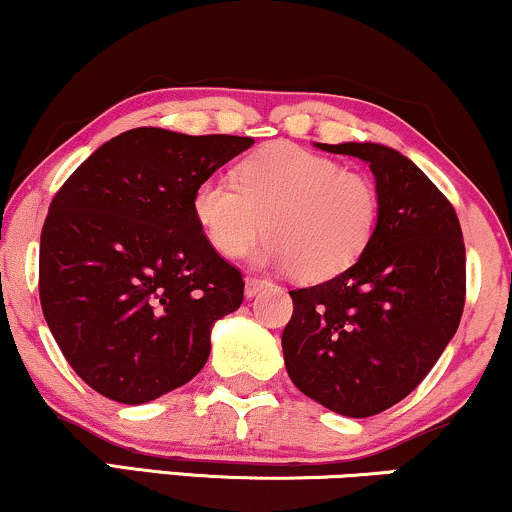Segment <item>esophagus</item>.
I'll use <instances>...</instances> for the list:
<instances>
[{
    "instance_id": "esophagus-1",
    "label": "esophagus",
    "mask_w": 512,
    "mask_h": 512,
    "mask_svg": "<svg viewBox=\"0 0 512 512\" xmlns=\"http://www.w3.org/2000/svg\"><path fill=\"white\" fill-rule=\"evenodd\" d=\"M270 285V282L268 280H261V277H246V280H244V292H246V296H249V299H251V296H256L258 292H261V289L263 287H268Z\"/></svg>"
}]
</instances>
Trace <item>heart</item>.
I'll use <instances>...</instances> for the list:
<instances>
[{
	"label": "heart",
	"instance_id": "heart-1",
	"mask_svg": "<svg viewBox=\"0 0 512 512\" xmlns=\"http://www.w3.org/2000/svg\"><path fill=\"white\" fill-rule=\"evenodd\" d=\"M237 183L208 175L192 194V216L220 256L256 249L261 266L315 282L339 275L363 254L380 218L368 175L296 144H273L242 161Z\"/></svg>",
	"mask_w": 512,
	"mask_h": 512
}]
</instances>
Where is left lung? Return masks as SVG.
<instances>
[{"label":"left lung","instance_id":"8db88e82","mask_svg":"<svg viewBox=\"0 0 512 512\" xmlns=\"http://www.w3.org/2000/svg\"><path fill=\"white\" fill-rule=\"evenodd\" d=\"M375 175L380 218L358 261L294 289L282 332L287 375L320 406L370 418L425 380L458 330L465 244L456 211L401 151L377 142L315 144Z\"/></svg>","mask_w":512,"mask_h":512}]
</instances>
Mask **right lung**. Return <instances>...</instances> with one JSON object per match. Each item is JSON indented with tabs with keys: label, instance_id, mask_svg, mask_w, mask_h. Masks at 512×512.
<instances>
[{
	"label": "right lung",
	"instance_id": "right-lung-1",
	"mask_svg": "<svg viewBox=\"0 0 512 512\" xmlns=\"http://www.w3.org/2000/svg\"><path fill=\"white\" fill-rule=\"evenodd\" d=\"M254 144L135 128L63 182L40 237V301L56 344L94 391L154 401L204 368L216 320L244 282L192 216L197 185Z\"/></svg>",
	"mask_w": 512,
	"mask_h": 512
}]
</instances>
